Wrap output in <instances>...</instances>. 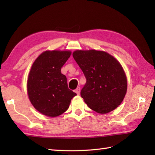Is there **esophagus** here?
I'll return each instance as SVG.
<instances>
[{"label":"esophagus","instance_id":"obj_1","mask_svg":"<svg viewBox=\"0 0 155 155\" xmlns=\"http://www.w3.org/2000/svg\"><path fill=\"white\" fill-rule=\"evenodd\" d=\"M80 91H81V87H78L77 88H76L75 92L77 94H80Z\"/></svg>","mask_w":155,"mask_h":155}]
</instances>
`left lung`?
Masks as SVG:
<instances>
[{
	"label": "left lung",
	"mask_w": 155,
	"mask_h": 155,
	"mask_svg": "<svg viewBox=\"0 0 155 155\" xmlns=\"http://www.w3.org/2000/svg\"><path fill=\"white\" fill-rule=\"evenodd\" d=\"M72 56L87 79L81 95L88 107L106 114L119 106L127 89V77L119 62L101 51H76Z\"/></svg>",
	"instance_id": "8db88e82"
}]
</instances>
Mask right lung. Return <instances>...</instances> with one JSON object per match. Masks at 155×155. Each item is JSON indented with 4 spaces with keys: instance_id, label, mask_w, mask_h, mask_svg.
<instances>
[{
    "instance_id": "add662e5",
    "label": "right lung",
    "mask_w": 155,
    "mask_h": 155,
    "mask_svg": "<svg viewBox=\"0 0 155 155\" xmlns=\"http://www.w3.org/2000/svg\"><path fill=\"white\" fill-rule=\"evenodd\" d=\"M71 54L67 51H47L32 65L27 81L29 100L36 109L47 117L64 113L77 95L69 89L67 77L61 73V68Z\"/></svg>"
}]
</instances>
